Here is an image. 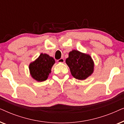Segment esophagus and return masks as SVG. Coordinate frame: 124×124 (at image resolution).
Masks as SVG:
<instances>
[{
  "label": "esophagus",
  "instance_id": "esophagus-1",
  "mask_svg": "<svg viewBox=\"0 0 124 124\" xmlns=\"http://www.w3.org/2000/svg\"><path fill=\"white\" fill-rule=\"evenodd\" d=\"M65 62V60H64L63 58H61L59 59V60H57V62H59V63H62V62Z\"/></svg>",
  "mask_w": 124,
  "mask_h": 124
}]
</instances>
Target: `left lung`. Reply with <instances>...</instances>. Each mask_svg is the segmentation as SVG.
<instances>
[{
	"instance_id": "obj_1",
	"label": "left lung",
	"mask_w": 124,
	"mask_h": 124,
	"mask_svg": "<svg viewBox=\"0 0 124 124\" xmlns=\"http://www.w3.org/2000/svg\"><path fill=\"white\" fill-rule=\"evenodd\" d=\"M66 63L69 67L72 75L79 80L87 78L94 70V62L90 56L77 50L69 52Z\"/></svg>"
}]
</instances>
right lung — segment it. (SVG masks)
Listing matches in <instances>:
<instances>
[{"label":"right lung","mask_w":124,"mask_h":124,"mask_svg":"<svg viewBox=\"0 0 124 124\" xmlns=\"http://www.w3.org/2000/svg\"><path fill=\"white\" fill-rule=\"evenodd\" d=\"M55 61L53 57L47 54H41L36 60L29 65L31 77L39 82L46 81Z\"/></svg>","instance_id":"add662e5"}]
</instances>
